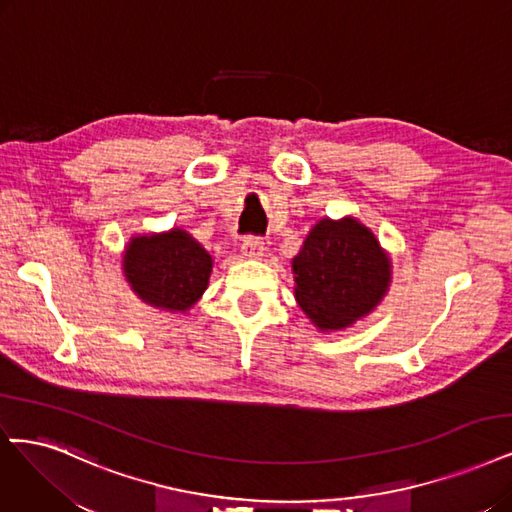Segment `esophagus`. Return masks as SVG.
<instances>
[{
  "instance_id": "esophagus-1",
  "label": "esophagus",
  "mask_w": 512,
  "mask_h": 512,
  "mask_svg": "<svg viewBox=\"0 0 512 512\" xmlns=\"http://www.w3.org/2000/svg\"><path fill=\"white\" fill-rule=\"evenodd\" d=\"M264 241L258 237H248L241 245V254L243 258H252V260H260L264 256Z\"/></svg>"
}]
</instances>
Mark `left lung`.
Wrapping results in <instances>:
<instances>
[{
    "mask_svg": "<svg viewBox=\"0 0 512 512\" xmlns=\"http://www.w3.org/2000/svg\"><path fill=\"white\" fill-rule=\"evenodd\" d=\"M294 298L320 332L354 326L392 286V258L354 216L317 220L292 258Z\"/></svg>",
    "mask_w": 512,
    "mask_h": 512,
    "instance_id": "obj_1",
    "label": "left lung"
}]
</instances>
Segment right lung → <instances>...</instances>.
I'll return each instance as SVG.
<instances>
[{
    "instance_id": "1",
    "label": "right lung",
    "mask_w": 512,
    "mask_h": 512,
    "mask_svg": "<svg viewBox=\"0 0 512 512\" xmlns=\"http://www.w3.org/2000/svg\"><path fill=\"white\" fill-rule=\"evenodd\" d=\"M122 275L139 301L167 313H186L209 286L214 258L180 226L133 235L122 252Z\"/></svg>"
}]
</instances>
